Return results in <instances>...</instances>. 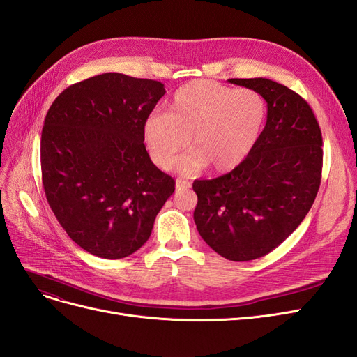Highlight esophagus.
Segmentation results:
<instances>
[{"label":"esophagus","mask_w":357,"mask_h":357,"mask_svg":"<svg viewBox=\"0 0 357 357\" xmlns=\"http://www.w3.org/2000/svg\"><path fill=\"white\" fill-rule=\"evenodd\" d=\"M176 188H177V190L188 189V188H190V181H189V180H185V178H181V177H178V178L176 180Z\"/></svg>","instance_id":"obj_1"}]
</instances>
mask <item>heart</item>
Segmentation results:
<instances>
[{"mask_svg":"<svg viewBox=\"0 0 357 357\" xmlns=\"http://www.w3.org/2000/svg\"><path fill=\"white\" fill-rule=\"evenodd\" d=\"M266 119V104L252 89H234L210 80L180 88L167 113L147 119L144 134L153 160L169 168L192 137L195 150L177 160V168L195 172L210 165L225 172L252 152Z\"/></svg>","mask_w":357,"mask_h":357,"instance_id":"heart-1","label":"heart"}]
</instances>
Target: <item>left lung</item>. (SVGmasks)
<instances>
[{"mask_svg": "<svg viewBox=\"0 0 357 357\" xmlns=\"http://www.w3.org/2000/svg\"><path fill=\"white\" fill-rule=\"evenodd\" d=\"M262 95L266 125L228 174L195 180L193 219L215 253L245 262L273 252L304 220L321 180V131L308 102L268 79H229Z\"/></svg>", "mask_w": 357, "mask_h": 357, "instance_id": "left-lung-1", "label": "left lung"}]
</instances>
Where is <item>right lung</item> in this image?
<instances>
[{
  "label": "right lung",
  "instance_id": "right-lung-1",
  "mask_svg": "<svg viewBox=\"0 0 357 357\" xmlns=\"http://www.w3.org/2000/svg\"><path fill=\"white\" fill-rule=\"evenodd\" d=\"M164 84L105 73L58 95L41 131V180L70 238L102 259L137 252L176 181L150 159L147 117Z\"/></svg>",
  "mask_w": 357,
  "mask_h": 357
}]
</instances>
